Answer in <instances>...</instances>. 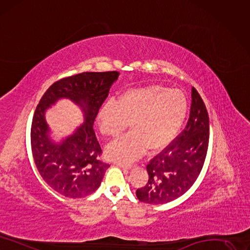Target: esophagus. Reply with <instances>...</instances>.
Instances as JSON below:
<instances>
[{
	"mask_svg": "<svg viewBox=\"0 0 250 250\" xmlns=\"http://www.w3.org/2000/svg\"><path fill=\"white\" fill-rule=\"evenodd\" d=\"M116 165L118 167L123 168V169H126V170H130L132 168V165L130 164H124V163H116Z\"/></svg>",
	"mask_w": 250,
	"mask_h": 250,
	"instance_id": "obj_1",
	"label": "esophagus"
}]
</instances>
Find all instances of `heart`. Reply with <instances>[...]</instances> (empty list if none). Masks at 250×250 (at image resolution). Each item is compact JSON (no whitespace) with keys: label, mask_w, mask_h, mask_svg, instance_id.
<instances>
[{"label":"heart","mask_w":250,"mask_h":250,"mask_svg":"<svg viewBox=\"0 0 250 250\" xmlns=\"http://www.w3.org/2000/svg\"><path fill=\"white\" fill-rule=\"evenodd\" d=\"M188 103L181 90L163 85L128 89L116 102L108 101L97 115L101 133L109 138L122 134L131 123L132 132L106 147L109 159L131 162L147 149L159 151L176 137L188 114Z\"/></svg>","instance_id":"b5f03b06"}]
</instances>
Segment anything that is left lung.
I'll use <instances>...</instances> for the list:
<instances>
[{"instance_id": "1", "label": "left lung", "mask_w": 250, "mask_h": 250, "mask_svg": "<svg viewBox=\"0 0 250 250\" xmlns=\"http://www.w3.org/2000/svg\"><path fill=\"white\" fill-rule=\"evenodd\" d=\"M209 144V116L195 87L188 124L181 134L147 165L148 181L138 188V200L160 205L186 193L201 173Z\"/></svg>"}]
</instances>
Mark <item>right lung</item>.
<instances>
[{"instance_id": "obj_1", "label": "right lung", "mask_w": 250, "mask_h": 250, "mask_svg": "<svg viewBox=\"0 0 250 250\" xmlns=\"http://www.w3.org/2000/svg\"><path fill=\"white\" fill-rule=\"evenodd\" d=\"M119 73L83 72L62 78L45 91L37 106L31 127L36 167L48 186L68 198H84L95 192L110 167L100 160L102 148L94 131L99 109ZM60 98H69L83 111L85 123L60 144L49 137L45 110Z\"/></svg>"}]
</instances>
